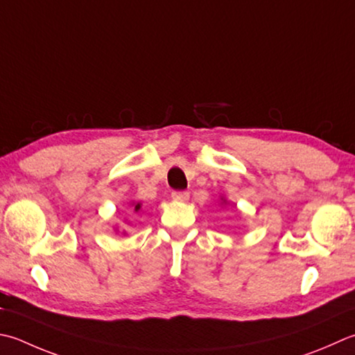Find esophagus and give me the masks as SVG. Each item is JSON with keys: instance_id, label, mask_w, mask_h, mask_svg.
Instances as JSON below:
<instances>
[{"instance_id": "34e87169", "label": "esophagus", "mask_w": 355, "mask_h": 355, "mask_svg": "<svg viewBox=\"0 0 355 355\" xmlns=\"http://www.w3.org/2000/svg\"><path fill=\"white\" fill-rule=\"evenodd\" d=\"M172 198L175 201H187L189 200V193L187 192H172Z\"/></svg>"}]
</instances>
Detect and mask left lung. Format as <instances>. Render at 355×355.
<instances>
[{
	"instance_id": "1",
	"label": "left lung",
	"mask_w": 355,
	"mask_h": 355,
	"mask_svg": "<svg viewBox=\"0 0 355 355\" xmlns=\"http://www.w3.org/2000/svg\"><path fill=\"white\" fill-rule=\"evenodd\" d=\"M220 205H221V206H227L229 201H227L225 197H220Z\"/></svg>"
}]
</instances>
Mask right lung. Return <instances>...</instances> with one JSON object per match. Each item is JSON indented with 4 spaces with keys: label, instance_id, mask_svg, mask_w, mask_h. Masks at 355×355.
Wrapping results in <instances>:
<instances>
[{
    "label": "right lung",
    "instance_id": "right-lung-1",
    "mask_svg": "<svg viewBox=\"0 0 355 355\" xmlns=\"http://www.w3.org/2000/svg\"><path fill=\"white\" fill-rule=\"evenodd\" d=\"M129 209H130V212H138L141 209V201H130V205H129ZM129 225V223H128ZM120 231V227L118 226H115V232H118ZM121 234L123 235H126V231H121Z\"/></svg>",
    "mask_w": 355,
    "mask_h": 355
}]
</instances>
